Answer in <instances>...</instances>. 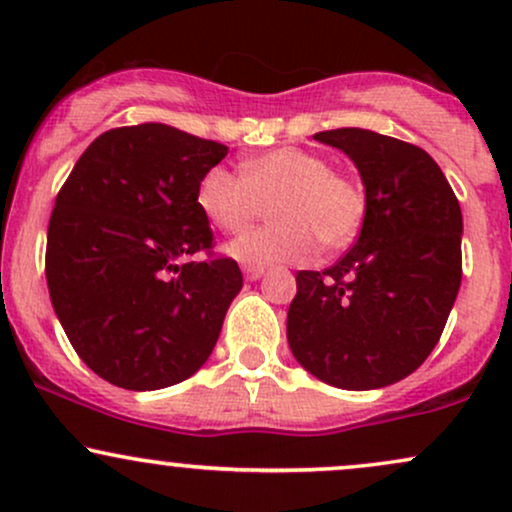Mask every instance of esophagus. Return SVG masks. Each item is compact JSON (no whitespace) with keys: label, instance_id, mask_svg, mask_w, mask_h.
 Wrapping results in <instances>:
<instances>
[{"label":"esophagus","instance_id":"esophagus-1","mask_svg":"<svg viewBox=\"0 0 512 512\" xmlns=\"http://www.w3.org/2000/svg\"><path fill=\"white\" fill-rule=\"evenodd\" d=\"M264 276V267H245V279L257 281Z\"/></svg>","mask_w":512,"mask_h":512}]
</instances>
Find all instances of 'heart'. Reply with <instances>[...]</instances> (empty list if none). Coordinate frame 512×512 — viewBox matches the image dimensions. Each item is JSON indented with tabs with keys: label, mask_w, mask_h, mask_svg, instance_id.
<instances>
[{
	"label": "heart",
	"mask_w": 512,
	"mask_h": 512,
	"mask_svg": "<svg viewBox=\"0 0 512 512\" xmlns=\"http://www.w3.org/2000/svg\"><path fill=\"white\" fill-rule=\"evenodd\" d=\"M197 207L211 226L240 233L269 204L272 223L228 245V255L245 267H274L313 260L317 248H342L361 228V190L332 173L313 151L279 146L245 161L243 173L211 166L197 182Z\"/></svg>",
	"instance_id": "heart-1"
}]
</instances>
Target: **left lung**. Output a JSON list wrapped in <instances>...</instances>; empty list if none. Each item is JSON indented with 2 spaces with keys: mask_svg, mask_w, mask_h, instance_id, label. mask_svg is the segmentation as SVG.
<instances>
[{
  "mask_svg": "<svg viewBox=\"0 0 512 512\" xmlns=\"http://www.w3.org/2000/svg\"><path fill=\"white\" fill-rule=\"evenodd\" d=\"M344 151L366 187L358 240L325 272H298L286 337L322 383L378 390L426 361L462 281V211L419 146L370 129L313 134Z\"/></svg>",
  "mask_w": 512,
  "mask_h": 512,
  "instance_id": "8db88e82",
  "label": "left lung"
}]
</instances>
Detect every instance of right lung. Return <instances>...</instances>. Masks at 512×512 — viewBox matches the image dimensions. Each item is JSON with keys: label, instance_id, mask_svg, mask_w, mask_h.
Wrapping results in <instances>:
<instances>
[{"label": "right lung", "instance_id": "right-lung-1", "mask_svg": "<svg viewBox=\"0 0 512 512\" xmlns=\"http://www.w3.org/2000/svg\"><path fill=\"white\" fill-rule=\"evenodd\" d=\"M228 146L163 122L93 139L55 199L45 276L81 361L134 392L182 383L207 363L243 289L231 257L195 262L214 233L197 182Z\"/></svg>", "mask_w": 512, "mask_h": 512}]
</instances>
